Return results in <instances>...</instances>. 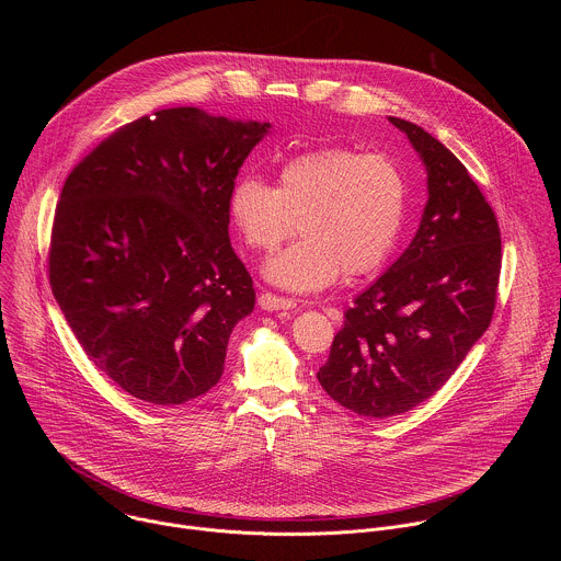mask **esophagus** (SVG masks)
I'll list each match as a JSON object with an SVG mask.
<instances>
[{
	"label": "esophagus",
	"instance_id": "obj_1",
	"mask_svg": "<svg viewBox=\"0 0 561 561\" xmlns=\"http://www.w3.org/2000/svg\"><path fill=\"white\" fill-rule=\"evenodd\" d=\"M260 306L264 308V310H290V308H295L297 304H295V299H290V297H279V295H275V293H262L260 295Z\"/></svg>",
	"mask_w": 561,
	"mask_h": 561
}]
</instances>
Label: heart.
<instances>
[{
    "label": "heart",
    "instance_id": "1",
    "mask_svg": "<svg viewBox=\"0 0 561 561\" xmlns=\"http://www.w3.org/2000/svg\"><path fill=\"white\" fill-rule=\"evenodd\" d=\"M228 215L251 251L273 253L295 234L301 242L273 257L266 277L297 293L331 286L340 273H375L392 253L407 219V180L386 154L346 146L299 152L279 167L271 186L239 175L228 191Z\"/></svg>",
    "mask_w": 561,
    "mask_h": 561
}]
</instances>
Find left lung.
Returning <instances> with one entry per match:
<instances>
[{
	"label": "left lung",
	"mask_w": 561,
	"mask_h": 561,
	"mask_svg": "<svg viewBox=\"0 0 561 561\" xmlns=\"http://www.w3.org/2000/svg\"><path fill=\"white\" fill-rule=\"evenodd\" d=\"M428 173L420 230L344 312L317 379L362 417L402 415L433 397L491 327L502 271L497 217L466 167L433 135L388 117Z\"/></svg>",
	"instance_id": "1"
}]
</instances>
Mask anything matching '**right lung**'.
I'll return each mask as SVG.
<instances>
[{
    "label": "right lung",
    "mask_w": 561,
    "mask_h": 561,
    "mask_svg": "<svg viewBox=\"0 0 561 561\" xmlns=\"http://www.w3.org/2000/svg\"><path fill=\"white\" fill-rule=\"evenodd\" d=\"M271 124L199 108L144 115L64 182L48 247L53 295L89 359L124 392L178 407L224 373L255 288L228 237V191Z\"/></svg>",
    "instance_id": "right-lung-1"
}]
</instances>
